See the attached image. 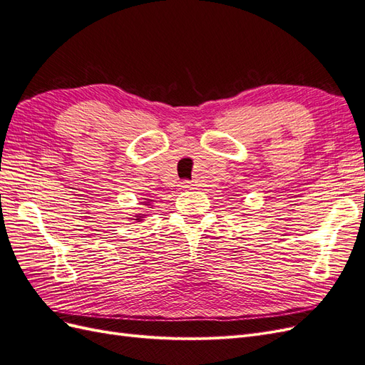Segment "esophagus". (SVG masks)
Here are the masks:
<instances>
[{
	"instance_id": "esophagus-1",
	"label": "esophagus",
	"mask_w": 365,
	"mask_h": 365,
	"mask_svg": "<svg viewBox=\"0 0 365 365\" xmlns=\"http://www.w3.org/2000/svg\"><path fill=\"white\" fill-rule=\"evenodd\" d=\"M180 187H181L182 190H192V189H195L193 184H192L190 181H181V182H180Z\"/></svg>"
}]
</instances>
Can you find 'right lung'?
I'll list each match as a JSON object with an SVG mask.
<instances>
[{
  "instance_id": "obj_1",
  "label": "right lung",
  "mask_w": 365,
  "mask_h": 365,
  "mask_svg": "<svg viewBox=\"0 0 365 365\" xmlns=\"http://www.w3.org/2000/svg\"><path fill=\"white\" fill-rule=\"evenodd\" d=\"M152 200H148V197H143V202H141V205H148L149 208H152L153 205H152ZM148 215H135L134 217H128V219H132V220H135V222H141V220H145V217H146Z\"/></svg>"
}]
</instances>
